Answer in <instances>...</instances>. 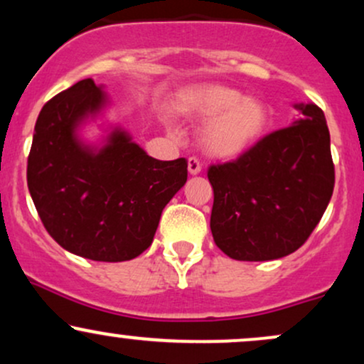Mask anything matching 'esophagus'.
I'll return each mask as SVG.
<instances>
[{
    "label": "esophagus",
    "mask_w": 364,
    "mask_h": 364,
    "mask_svg": "<svg viewBox=\"0 0 364 364\" xmlns=\"http://www.w3.org/2000/svg\"><path fill=\"white\" fill-rule=\"evenodd\" d=\"M188 171H190V174H198L200 171H202V164H200V161L196 157H190L188 159Z\"/></svg>",
    "instance_id": "esophagus-1"
}]
</instances>
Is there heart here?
I'll return each mask as SVG.
<instances>
[{"label": "heart", "instance_id": "b5f03b06", "mask_svg": "<svg viewBox=\"0 0 364 364\" xmlns=\"http://www.w3.org/2000/svg\"><path fill=\"white\" fill-rule=\"evenodd\" d=\"M185 111L198 119H210L202 141L208 154L232 159L245 154L262 139L269 127L270 112L257 97H243L228 85H203L185 99Z\"/></svg>", "mask_w": 364, "mask_h": 364}]
</instances>
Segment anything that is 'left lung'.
<instances>
[{"label": "left lung", "instance_id": "8db88e82", "mask_svg": "<svg viewBox=\"0 0 364 364\" xmlns=\"http://www.w3.org/2000/svg\"><path fill=\"white\" fill-rule=\"evenodd\" d=\"M301 119L269 133L236 161L212 164L210 229L241 262L282 258L304 245L332 198L330 133L316 104H296Z\"/></svg>", "mask_w": 364, "mask_h": 364}]
</instances>
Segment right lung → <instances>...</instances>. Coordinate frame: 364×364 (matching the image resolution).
Masks as SVG:
<instances>
[{"mask_svg":"<svg viewBox=\"0 0 364 364\" xmlns=\"http://www.w3.org/2000/svg\"><path fill=\"white\" fill-rule=\"evenodd\" d=\"M107 99L92 78L44 104L27 161V185L46 231L95 262H124L152 245L159 219L188 178V161H157L116 128L101 149L77 128Z\"/></svg>","mask_w":364,"mask_h":364,"instance_id":"obj_1","label":"right lung"}]
</instances>
